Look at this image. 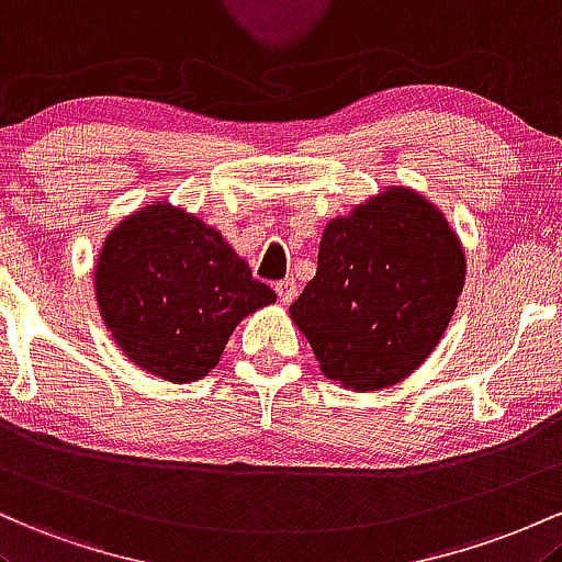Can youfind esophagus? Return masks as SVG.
Instances as JSON below:
<instances>
[{
	"label": "esophagus",
	"mask_w": 562,
	"mask_h": 562,
	"mask_svg": "<svg viewBox=\"0 0 562 562\" xmlns=\"http://www.w3.org/2000/svg\"><path fill=\"white\" fill-rule=\"evenodd\" d=\"M276 294H279L283 305H289V302L297 297V283H294V279H283L276 283Z\"/></svg>",
	"instance_id": "obj_1"
}]
</instances>
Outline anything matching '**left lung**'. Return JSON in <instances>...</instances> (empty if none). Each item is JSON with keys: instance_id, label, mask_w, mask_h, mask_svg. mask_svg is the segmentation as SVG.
<instances>
[{"instance_id": "1", "label": "left lung", "mask_w": 562, "mask_h": 562, "mask_svg": "<svg viewBox=\"0 0 562 562\" xmlns=\"http://www.w3.org/2000/svg\"><path fill=\"white\" fill-rule=\"evenodd\" d=\"M464 283V251L419 193L387 188L321 236L318 270L289 313L321 371L352 390L406 380L435 350Z\"/></svg>"}]
</instances>
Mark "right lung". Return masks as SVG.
Instances as JSON below:
<instances>
[{
	"label": "right lung",
	"mask_w": 562,
	"mask_h": 562,
	"mask_svg": "<svg viewBox=\"0 0 562 562\" xmlns=\"http://www.w3.org/2000/svg\"><path fill=\"white\" fill-rule=\"evenodd\" d=\"M94 294L130 361L169 382L210 374L238 321L276 300L217 231L169 204L145 206L111 231Z\"/></svg>",
	"instance_id": "1"
}]
</instances>
